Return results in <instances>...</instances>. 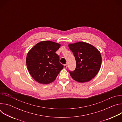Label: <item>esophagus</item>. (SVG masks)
Segmentation results:
<instances>
[{"mask_svg":"<svg viewBox=\"0 0 122 122\" xmlns=\"http://www.w3.org/2000/svg\"><path fill=\"white\" fill-rule=\"evenodd\" d=\"M67 65L66 64H65L64 65V68H67Z\"/></svg>","mask_w":122,"mask_h":122,"instance_id":"1","label":"esophagus"}]
</instances>
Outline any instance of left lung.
<instances>
[{
  "label": "left lung",
  "mask_w": 122,
  "mask_h": 122,
  "mask_svg": "<svg viewBox=\"0 0 122 122\" xmlns=\"http://www.w3.org/2000/svg\"><path fill=\"white\" fill-rule=\"evenodd\" d=\"M76 62L73 71H69L71 77L79 82H87L97 74L101 65L100 51L94 46L84 42L69 44Z\"/></svg>",
  "instance_id": "8db88e82"
}]
</instances>
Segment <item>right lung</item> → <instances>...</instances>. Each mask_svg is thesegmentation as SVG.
<instances>
[{
  "mask_svg": "<svg viewBox=\"0 0 122 122\" xmlns=\"http://www.w3.org/2000/svg\"><path fill=\"white\" fill-rule=\"evenodd\" d=\"M60 46L53 41H42L28 51L26 66L31 76L38 82H52L63 68V65L59 62V56L56 53Z\"/></svg>",
  "mask_w": 122,
  "mask_h": 122,
  "instance_id": "obj_1",
  "label": "right lung"
}]
</instances>
